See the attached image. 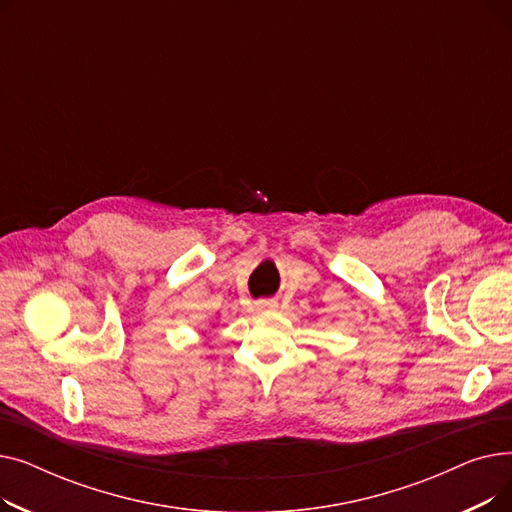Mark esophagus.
<instances>
[{"label":"esophagus","mask_w":512,"mask_h":512,"mask_svg":"<svg viewBox=\"0 0 512 512\" xmlns=\"http://www.w3.org/2000/svg\"><path fill=\"white\" fill-rule=\"evenodd\" d=\"M257 309H259V311H276V309H278V301H276V299L259 301V303H257Z\"/></svg>","instance_id":"34e87169"}]
</instances>
